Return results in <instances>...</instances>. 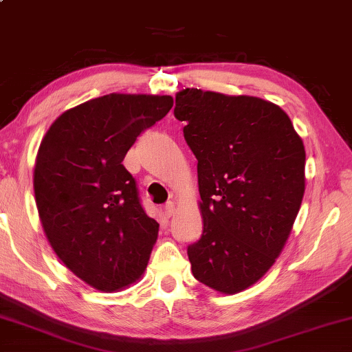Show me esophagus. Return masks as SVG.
Wrapping results in <instances>:
<instances>
[{
  "label": "esophagus",
  "mask_w": 352,
  "mask_h": 352,
  "mask_svg": "<svg viewBox=\"0 0 352 352\" xmlns=\"http://www.w3.org/2000/svg\"><path fill=\"white\" fill-rule=\"evenodd\" d=\"M164 214H165L166 218H170L173 214H175V203H173V201H170V203L165 204Z\"/></svg>",
  "instance_id": "1"
}]
</instances>
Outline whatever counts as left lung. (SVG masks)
<instances>
[{"label": "left lung", "instance_id": "left-lung-1", "mask_svg": "<svg viewBox=\"0 0 352 352\" xmlns=\"http://www.w3.org/2000/svg\"><path fill=\"white\" fill-rule=\"evenodd\" d=\"M175 117L198 160L204 229L187 246L195 279L239 293L268 272L304 195L306 151L279 106L256 96L186 89Z\"/></svg>", "mask_w": 352, "mask_h": 352}]
</instances>
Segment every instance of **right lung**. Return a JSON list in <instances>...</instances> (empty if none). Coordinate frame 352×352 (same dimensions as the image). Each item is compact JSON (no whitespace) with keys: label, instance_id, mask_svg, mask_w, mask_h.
<instances>
[{"label":"right lung","instance_id":"1","mask_svg":"<svg viewBox=\"0 0 352 352\" xmlns=\"http://www.w3.org/2000/svg\"><path fill=\"white\" fill-rule=\"evenodd\" d=\"M171 107L166 95H104L63 112L40 143L34 192L45 234L94 289L120 290L145 272L159 223L122 162Z\"/></svg>","mask_w":352,"mask_h":352}]
</instances>
